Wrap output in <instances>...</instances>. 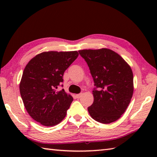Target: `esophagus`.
<instances>
[{"label": "esophagus", "mask_w": 157, "mask_h": 157, "mask_svg": "<svg viewBox=\"0 0 157 157\" xmlns=\"http://www.w3.org/2000/svg\"><path fill=\"white\" fill-rule=\"evenodd\" d=\"M82 94H78L75 95L76 98H79L80 97H82Z\"/></svg>", "instance_id": "34e87169"}]
</instances>
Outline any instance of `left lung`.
Wrapping results in <instances>:
<instances>
[{
  "label": "left lung",
  "mask_w": 157,
  "mask_h": 157,
  "mask_svg": "<svg viewBox=\"0 0 157 157\" xmlns=\"http://www.w3.org/2000/svg\"><path fill=\"white\" fill-rule=\"evenodd\" d=\"M79 52L87 63L96 86L89 114L104 124L117 121L126 111L134 93L131 67L111 49H85Z\"/></svg>",
  "instance_id": "obj_1"
}]
</instances>
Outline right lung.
I'll use <instances>...</instances> for the list:
<instances>
[{
	"label": "right lung",
	"mask_w": 157,
	"mask_h": 157,
	"mask_svg": "<svg viewBox=\"0 0 157 157\" xmlns=\"http://www.w3.org/2000/svg\"><path fill=\"white\" fill-rule=\"evenodd\" d=\"M78 55L76 51L43 52L26 65L19 84L20 94L28 114L41 125L55 126L65 117L73 98L63 89H56Z\"/></svg>",
	"instance_id": "obj_1"
}]
</instances>
